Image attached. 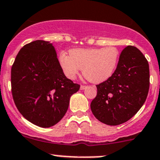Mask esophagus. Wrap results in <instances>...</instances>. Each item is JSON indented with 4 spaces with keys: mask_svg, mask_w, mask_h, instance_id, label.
Here are the masks:
<instances>
[{
    "mask_svg": "<svg viewBox=\"0 0 160 160\" xmlns=\"http://www.w3.org/2000/svg\"><path fill=\"white\" fill-rule=\"evenodd\" d=\"M86 88H87V86H85V85L80 86V89H81V90H83V89H85Z\"/></svg>",
    "mask_w": 160,
    "mask_h": 160,
    "instance_id": "34e87169",
    "label": "esophagus"
}]
</instances>
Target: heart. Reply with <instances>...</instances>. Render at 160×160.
<instances>
[{"label":"heart","mask_w":160,"mask_h":160,"mask_svg":"<svg viewBox=\"0 0 160 160\" xmlns=\"http://www.w3.org/2000/svg\"><path fill=\"white\" fill-rule=\"evenodd\" d=\"M119 59L115 47L72 49L70 54L61 53L58 61L68 78L73 80L83 69V74L93 83H101L113 74Z\"/></svg>","instance_id":"obj_1"}]
</instances>
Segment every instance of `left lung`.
Segmentation results:
<instances>
[{"mask_svg":"<svg viewBox=\"0 0 160 160\" xmlns=\"http://www.w3.org/2000/svg\"><path fill=\"white\" fill-rule=\"evenodd\" d=\"M96 88L97 94L90 104L94 116L108 125L128 122L147 99L150 88L148 61L139 49L128 45L121 52L113 74Z\"/></svg>","mask_w":160,"mask_h":160,"instance_id":"obj_1","label":"left lung"}]
</instances>
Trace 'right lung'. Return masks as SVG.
Segmentation results:
<instances>
[{
    "label": "right lung",
    "instance_id": "obj_1",
    "mask_svg": "<svg viewBox=\"0 0 160 160\" xmlns=\"http://www.w3.org/2000/svg\"><path fill=\"white\" fill-rule=\"evenodd\" d=\"M80 86L67 78L54 46L36 40L24 45L11 68V91L17 109L38 127L49 128L61 120L71 96Z\"/></svg>",
    "mask_w": 160,
    "mask_h": 160
}]
</instances>
